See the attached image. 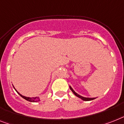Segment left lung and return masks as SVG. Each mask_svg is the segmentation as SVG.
I'll use <instances>...</instances> for the list:
<instances>
[{"instance_id": "obj_1", "label": "left lung", "mask_w": 124, "mask_h": 124, "mask_svg": "<svg viewBox=\"0 0 124 124\" xmlns=\"http://www.w3.org/2000/svg\"><path fill=\"white\" fill-rule=\"evenodd\" d=\"M70 89H71V91L73 92V94H74L76 96L78 97V98H80V99H82V100H84V101H91V100H94V99H95L94 98H85V97H82V96H80V95L78 94L77 93H75V92L74 91V90H73V89H72V88H71L70 86Z\"/></svg>"}]
</instances>
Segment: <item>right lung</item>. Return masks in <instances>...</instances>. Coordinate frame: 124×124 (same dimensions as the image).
<instances>
[{
  "label": "right lung",
  "instance_id": "obj_1",
  "mask_svg": "<svg viewBox=\"0 0 124 124\" xmlns=\"http://www.w3.org/2000/svg\"><path fill=\"white\" fill-rule=\"evenodd\" d=\"M16 90V89H15ZM16 92L19 94L20 96H21V97L23 98H24V100H27V101H30V102H39V101H40V98L39 97H35V98H29V97H26V96H23V95H21V94H19V93H18L17 91H16Z\"/></svg>",
  "mask_w": 124,
  "mask_h": 124
}]
</instances>
